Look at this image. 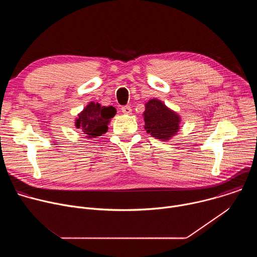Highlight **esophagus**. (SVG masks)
Wrapping results in <instances>:
<instances>
[{
  "label": "esophagus",
  "instance_id": "esophagus-1",
  "mask_svg": "<svg viewBox=\"0 0 257 257\" xmlns=\"http://www.w3.org/2000/svg\"><path fill=\"white\" fill-rule=\"evenodd\" d=\"M121 109H122V112H123L124 114H126V115H129V114H131V112H132V108H131L130 105H123V106L121 107Z\"/></svg>",
  "mask_w": 257,
  "mask_h": 257
}]
</instances>
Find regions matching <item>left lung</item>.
Instances as JSON below:
<instances>
[{"label": "left lung", "mask_w": 257, "mask_h": 257, "mask_svg": "<svg viewBox=\"0 0 257 257\" xmlns=\"http://www.w3.org/2000/svg\"><path fill=\"white\" fill-rule=\"evenodd\" d=\"M143 116L145 130L158 139L169 140L179 129V116L159 99H151L145 104Z\"/></svg>", "instance_id": "obj_1"}]
</instances>
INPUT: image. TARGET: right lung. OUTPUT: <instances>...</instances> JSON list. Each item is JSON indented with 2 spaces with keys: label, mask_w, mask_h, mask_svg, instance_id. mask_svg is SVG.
Returning <instances> with one entry per match:
<instances>
[{
  "label": "right lung",
  "mask_w": 257,
  "mask_h": 257,
  "mask_svg": "<svg viewBox=\"0 0 257 257\" xmlns=\"http://www.w3.org/2000/svg\"><path fill=\"white\" fill-rule=\"evenodd\" d=\"M115 115L114 106H100L99 103L90 102L80 113L76 127L81 128L86 137L94 138L107 131V124Z\"/></svg>",
  "instance_id": "right-lung-1"
}]
</instances>
